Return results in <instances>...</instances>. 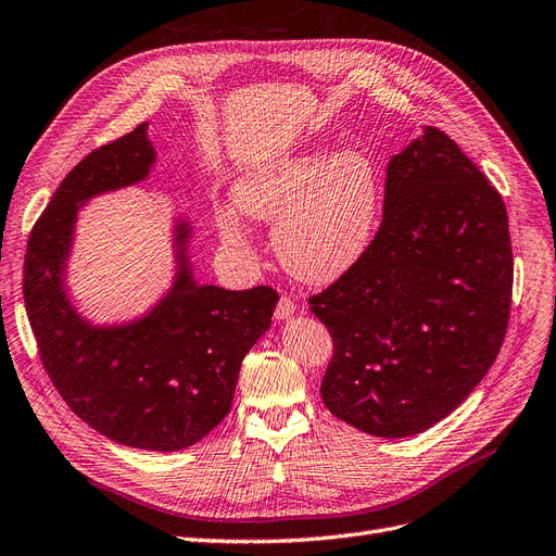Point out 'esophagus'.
I'll return each mask as SVG.
<instances>
[{"mask_svg": "<svg viewBox=\"0 0 556 556\" xmlns=\"http://www.w3.org/2000/svg\"><path fill=\"white\" fill-rule=\"evenodd\" d=\"M296 313V303L292 296H280L276 305V319H290Z\"/></svg>", "mask_w": 556, "mask_h": 556, "instance_id": "34e87169", "label": "esophagus"}]
</instances>
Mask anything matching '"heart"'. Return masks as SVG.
<instances>
[{
    "label": "heart",
    "mask_w": 556,
    "mask_h": 556,
    "mask_svg": "<svg viewBox=\"0 0 556 556\" xmlns=\"http://www.w3.org/2000/svg\"><path fill=\"white\" fill-rule=\"evenodd\" d=\"M241 214L274 223V251L294 278L327 285L366 255L381 212L379 172L361 151L308 149L262 163L235 184ZM225 241L239 245L243 225L218 214Z\"/></svg>",
    "instance_id": "b5f03b06"
}]
</instances>
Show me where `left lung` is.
<instances>
[{
	"label": "left lung",
	"mask_w": 556,
	"mask_h": 556,
	"mask_svg": "<svg viewBox=\"0 0 556 556\" xmlns=\"http://www.w3.org/2000/svg\"><path fill=\"white\" fill-rule=\"evenodd\" d=\"M510 294L502 195L444 130L426 126L387 167L366 255L311 296L333 338L324 405L375 437L432 428L500 354Z\"/></svg>",
	"instance_id": "left-lung-1"
}]
</instances>
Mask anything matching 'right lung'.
<instances>
[{"label": "right lung", "mask_w": 556, "mask_h": 556, "mask_svg": "<svg viewBox=\"0 0 556 556\" xmlns=\"http://www.w3.org/2000/svg\"><path fill=\"white\" fill-rule=\"evenodd\" d=\"M156 151L147 124L93 149L54 190L25 255L23 294L43 368L66 405L112 442L181 451L232 407L243 356L271 327L278 294L229 292L190 271V225L175 227L177 276L144 317L93 327L66 296V260L80 206L149 177Z\"/></svg>", "instance_id": "add662e5"}]
</instances>
